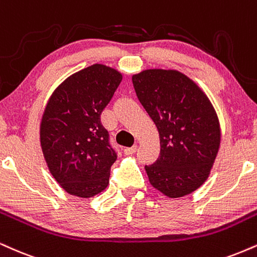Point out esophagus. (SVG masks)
Instances as JSON below:
<instances>
[{
    "instance_id": "esophagus-1",
    "label": "esophagus",
    "mask_w": 257,
    "mask_h": 257,
    "mask_svg": "<svg viewBox=\"0 0 257 257\" xmlns=\"http://www.w3.org/2000/svg\"><path fill=\"white\" fill-rule=\"evenodd\" d=\"M124 154H126V156H131V154H134L135 152L138 151V147L134 146V147H129V148H124Z\"/></svg>"
}]
</instances>
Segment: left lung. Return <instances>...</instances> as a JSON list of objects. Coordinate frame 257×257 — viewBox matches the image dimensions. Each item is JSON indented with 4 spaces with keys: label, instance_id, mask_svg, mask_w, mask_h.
<instances>
[{
    "label": "left lung",
    "instance_id": "1",
    "mask_svg": "<svg viewBox=\"0 0 257 257\" xmlns=\"http://www.w3.org/2000/svg\"><path fill=\"white\" fill-rule=\"evenodd\" d=\"M132 80L159 133V158L145 166L150 183L171 199L191 194L208 178L220 147V124L211 100L178 70L146 69Z\"/></svg>",
    "mask_w": 257,
    "mask_h": 257
}]
</instances>
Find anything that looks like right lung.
I'll use <instances>...</instances> for the list:
<instances>
[{
	"mask_svg": "<svg viewBox=\"0 0 257 257\" xmlns=\"http://www.w3.org/2000/svg\"><path fill=\"white\" fill-rule=\"evenodd\" d=\"M120 81L118 70L95 63L68 76L49 98L40 146L52 177L70 195L88 199L109 184L117 154L100 115Z\"/></svg>",
	"mask_w": 257,
	"mask_h": 257,
	"instance_id": "right-lung-1",
	"label": "right lung"
}]
</instances>
